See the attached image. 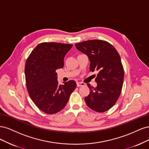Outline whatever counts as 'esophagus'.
I'll return each instance as SVG.
<instances>
[{
	"instance_id": "esophagus-1",
	"label": "esophagus",
	"mask_w": 149,
	"mask_h": 149,
	"mask_svg": "<svg viewBox=\"0 0 149 149\" xmlns=\"http://www.w3.org/2000/svg\"><path fill=\"white\" fill-rule=\"evenodd\" d=\"M85 84H84V83H83V82H77V86L78 87H82V86H84Z\"/></svg>"
}]
</instances>
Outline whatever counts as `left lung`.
Returning <instances> with one entry per match:
<instances>
[{
    "label": "left lung",
    "instance_id": "left-lung-1",
    "mask_svg": "<svg viewBox=\"0 0 149 149\" xmlns=\"http://www.w3.org/2000/svg\"><path fill=\"white\" fill-rule=\"evenodd\" d=\"M78 50L87 54L90 61V70L98 72L95 79L98 85L91 87L85 98L87 106L98 113L107 111L118 101L121 93L124 71L121 57L109 42L93 40L76 43Z\"/></svg>",
    "mask_w": 149,
    "mask_h": 149
}]
</instances>
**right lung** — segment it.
<instances>
[{"label": "right lung", "mask_w": 149, "mask_h": 149, "mask_svg": "<svg viewBox=\"0 0 149 149\" xmlns=\"http://www.w3.org/2000/svg\"><path fill=\"white\" fill-rule=\"evenodd\" d=\"M72 45L49 42L38 44L26 61L25 74L28 94L36 106L46 114L59 112L77 85L69 80L59 85L56 70L64 66V58Z\"/></svg>", "instance_id": "obj_1"}]
</instances>
